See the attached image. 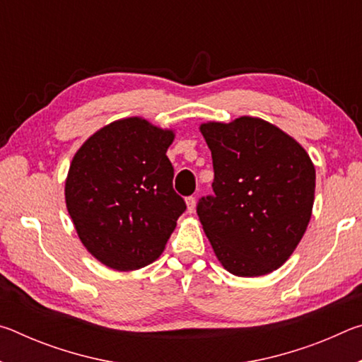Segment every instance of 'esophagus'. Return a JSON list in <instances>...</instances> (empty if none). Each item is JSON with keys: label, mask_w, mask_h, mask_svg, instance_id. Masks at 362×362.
<instances>
[{"label": "esophagus", "mask_w": 362, "mask_h": 362, "mask_svg": "<svg viewBox=\"0 0 362 362\" xmlns=\"http://www.w3.org/2000/svg\"><path fill=\"white\" fill-rule=\"evenodd\" d=\"M187 207H188V212L189 214L194 212V207H196V198H194V196H188V198H187Z\"/></svg>", "instance_id": "34e87169"}]
</instances>
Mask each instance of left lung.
I'll list each match as a JSON object with an SVG mask.
<instances>
[{
  "mask_svg": "<svg viewBox=\"0 0 362 362\" xmlns=\"http://www.w3.org/2000/svg\"><path fill=\"white\" fill-rule=\"evenodd\" d=\"M212 194L196 212L222 265L236 276L272 273L289 259L308 226L316 173L296 140L269 122L243 116L207 122Z\"/></svg>",
  "mask_w": 362,
  "mask_h": 362,
  "instance_id": "left-lung-1",
  "label": "left lung"
}]
</instances>
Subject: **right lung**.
I'll return each mask as SVG.
<instances>
[{"instance_id":"obj_1","label":"right lung","mask_w":362,"mask_h":362,"mask_svg":"<svg viewBox=\"0 0 362 362\" xmlns=\"http://www.w3.org/2000/svg\"><path fill=\"white\" fill-rule=\"evenodd\" d=\"M173 131L142 118L115 121L86 140L65 183L66 209L97 260L119 272L156 260L187 209L166 151Z\"/></svg>"}]
</instances>
